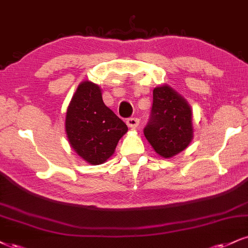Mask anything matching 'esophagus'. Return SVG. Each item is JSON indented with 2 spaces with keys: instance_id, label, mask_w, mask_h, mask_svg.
Segmentation results:
<instances>
[{
  "instance_id": "obj_1",
  "label": "esophagus",
  "mask_w": 248,
  "mask_h": 248,
  "mask_svg": "<svg viewBox=\"0 0 248 248\" xmlns=\"http://www.w3.org/2000/svg\"><path fill=\"white\" fill-rule=\"evenodd\" d=\"M127 126L129 128H132V129H135V128L139 127L140 124V120L137 118H129L127 119Z\"/></svg>"
}]
</instances>
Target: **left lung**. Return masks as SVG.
I'll use <instances>...</instances> for the list:
<instances>
[{
  "instance_id": "1",
  "label": "left lung",
  "mask_w": 248,
  "mask_h": 248,
  "mask_svg": "<svg viewBox=\"0 0 248 248\" xmlns=\"http://www.w3.org/2000/svg\"><path fill=\"white\" fill-rule=\"evenodd\" d=\"M153 94V114L144 136L160 157L171 158L193 141L192 107L168 84L155 88Z\"/></svg>"
}]
</instances>
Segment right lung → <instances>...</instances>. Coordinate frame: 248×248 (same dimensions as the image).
<instances>
[{
	"mask_svg": "<svg viewBox=\"0 0 248 248\" xmlns=\"http://www.w3.org/2000/svg\"><path fill=\"white\" fill-rule=\"evenodd\" d=\"M101 94L99 85L84 80L77 86L65 113L68 142L91 165L105 163L128 132L127 124L104 104Z\"/></svg>",
	"mask_w": 248,
	"mask_h": 248,
	"instance_id": "obj_1",
	"label": "right lung"
}]
</instances>
